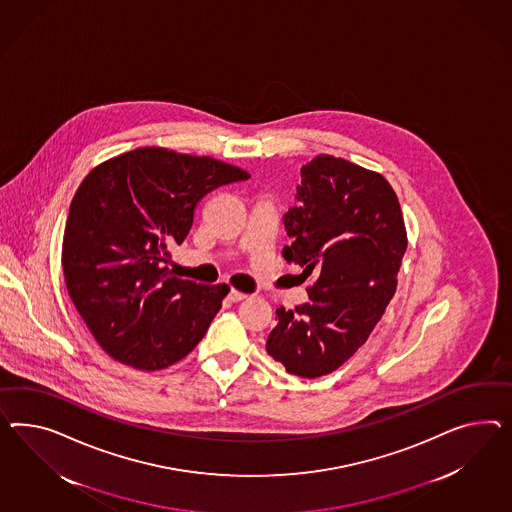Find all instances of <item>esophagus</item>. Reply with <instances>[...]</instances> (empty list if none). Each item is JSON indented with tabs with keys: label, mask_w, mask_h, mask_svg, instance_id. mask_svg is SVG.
Wrapping results in <instances>:
<instances>
[{
	"label": "esophagus",
	"mask_w": 512,
	"mask_h": 512,
	"mask_svg": "<svg viewBox=\"0 0 512 512\" xmlns=\"http://www.w3.org/2000/svg\"><path fill=\"white\" fill-rule=\"evenodd\" d=\"M246 296H248V294L236 291V289H233V291L229 292V300H231V302H240V300H244Z\"/></svg>",
	"instance_id": "esophagus-1"
}]
</instances>
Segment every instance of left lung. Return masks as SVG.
Here are the masks:
<instances>
[{
	"label": "left lung",
	"mask_w": 512,
	"mask_h": 512,
	"mask_svg": "<svg viewBox=\"0 0 512 512\" xmlns=\"http://www.w3.org/2000/svg\"><path fill=\"white\" fill-rule=\"evenodd\" d=\"M296 192L283 257L317 279L307 304L277 309L266 352L289 373L317 378L350 360L386 313L408 236L391 184L345 158L315 156Z\"/></svg>",
	"instance_id": "obj_1"
}]
</instances>
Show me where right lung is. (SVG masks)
Returning <instances> with one entry per match:
<instances>
[{
  "mask_svg": "<svg viewBox=\"0 0 512 512\" xmlns=\"http://www.w3.org/2000/svg\"><path fill=\"white\" fill-rule=\"evenodd\" d=\"M248 171L210 156L141 147L98 164L70 203L61 266L72 304L115 361L160 371L205 337L229 285L171 276L199 199Z\"/></svg>",
  "mask_w": 512,
  "mask_h": 512,
  "instance_id": "add662e5",
  "label": "right lung"
}]
</instances>
